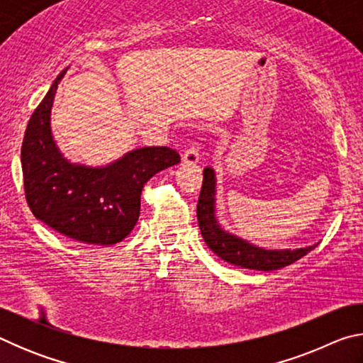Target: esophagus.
Instances as JSON below:
<instances>
[{
	"label": "esophagus",
	"instance_id": "esophagus-1",
	"mask_svg": "<svg viewBox=\"0 0 363 363\" xmlns=\"http://www.w3.org/2000/svg\"><path fill=\"white\" fill-rule=\"evenodd\" d=\"M200 162V153H199V147L190 145L182 153V163L186 164H195Z\"/></svg>",
	"mask_w": 363,
	"mask_h": 363
}]
</instances>
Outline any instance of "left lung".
Returning a JSON list of instances; mask_svg holds the SVG:
<instances>
[{
	"mask_svg": "<svg viewBox=\"0 0 363 363\" xmlns=\"http://www.w3.org/2000/svg\"><path fill=\"white\" fill-rule=\"evenodd\" d=\"M196 218H199L201 237L213 253H216L225 262L245 269L264 270V272L277 270L301 259L318 245L314 243L311 247L294 250H270L257 247L247 238L225 230L216 218V171L213 167L203 169V186H201L199 205H196Z\"/></svg>",
	"mask_w": 363,
	"mask_h": 363,
	"instance_id": "8db88e82",
	"label": "left lung"
}]
</instances>
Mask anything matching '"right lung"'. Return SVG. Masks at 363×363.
<instances>
[{
  "label": "right lung",
  "mask_w": 363,
  "mask_h": 363,
  "mask_svg": "<svg viewBox=\"0 0 363 363\" xmlns=\"http://www.w3.org/2000/svg\"><path fill=\"white\" fill-rule=\"evenodd\" d=\"M67 69L52 82L23 136L21 163L27 203L36 219L62 235L108 247L136 225L144 184L179 163L181 157L169 147H143L104 167L65 158L52 136L51 108Z\"/></svg>",
  "instance_id": "obj_1"
}]
</instances>
